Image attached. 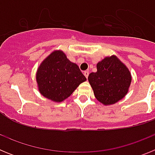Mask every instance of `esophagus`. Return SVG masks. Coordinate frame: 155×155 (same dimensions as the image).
I'll return each mask as SVG.
<instances>
[{"label": "esophagus", "instance_id": "esophagus-1", "mask_svg": "<svg viewBox=\"0 0 155 155\" xmlns=\"http://www.w3.org/2000/svg\"><path fill=\"white\" fill-rule=\"evenodd\" d=\"M88 74H89V72H88V71H84V75L86 77V78H87V77H88Z\"/></svg>", "mask_w": 155, "mask_h": 155}]
</instances>
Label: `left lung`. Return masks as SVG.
Returning <instances> with one entry per match:
<instances>
[{"mask_svg": "<svg viewBox=\"0 0 155 155\" xmlns=\"http://www.w3.org/2000/svg\"><path fill=\"white\" fill-rule=\"evenodd\" d=\"M88 81L95 98L104 105H112L126 95L131 75L127 67L112 56L98 63L97 72L90 74Z\"/></svg>", "mask_w": 155, "mask_h": 155, "instance_id": "obj_1", "label": "left lung"}]
</instances>
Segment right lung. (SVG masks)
I'll use <instances>...</instances> for the list:
<instances>
[{
    "label": "right lung",
    "mask_w": 155,
    "mask_h": 155,
    "mask_svg": "<svg viewBox=\"0 0 155 155\" xmlns=\"http://www.w3.org/2000/svg\"><path fill=\"white\" fill-rule=\"evenodd\" d=\"M36 81L43 96L54 102H62L85 81L86 78L78 66L71 63L62 51H55L39 66Z\"/></svg>",
    "instance_id": "obj_1"
}]
</instances>
